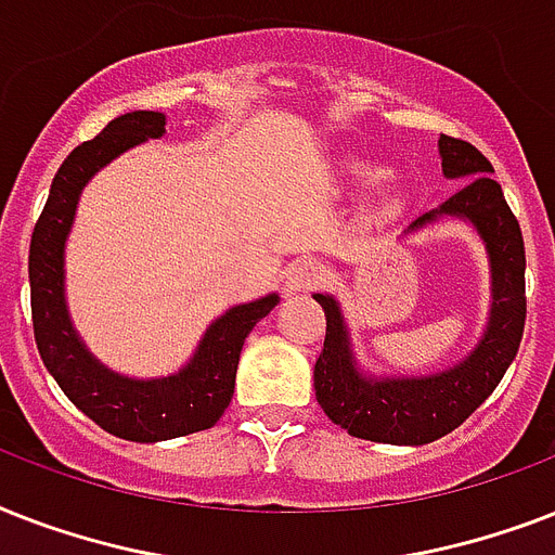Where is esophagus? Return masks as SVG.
Wrapping results in <instances>:
<instances>
[{
  "label": "esophagus",
  "instance_id": "1",
  "mask_svg": "<svg viewBox=\"0 0 555 555\" xmlns=\"http://www.w3.org/2000/svg\"><path fill=\"white\" fill-rule=\"evenodd\" d=\"M326 281V266L312 257H300L286 269V292L289 295H300V292L318 289Z\"/></svg>",
  "mask_w": 555,
  "mask_h": 555
}]
</instances>
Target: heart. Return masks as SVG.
Instances as JSON below:
<instances>
[{
  "label": "heart",
  "instance_id": "heart-1",
  "mask_svg": "<svg viewBox=\"0 0 555 555\" xmlns=\"http://www.w3.org/2000/svg\"><path fill=\"white\" fill-rule=\"evenodd\" d=\"M358 177H361L363 183H378V180H384V168L363 166V168H358Z\"/></svg>",
  "mask_w": 555,
  "mask_h": 555
}]
</instances>
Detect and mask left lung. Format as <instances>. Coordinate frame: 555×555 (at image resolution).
I'll use <instances>...</instances> for the list:
<instances>
[{
  "mask_svg": "<svg viewBox=\"0 0 555 555\" xmlns=\"http://www.w3.org/2000/svg\"><path fill=\"white\" fill-rule=\"evenodd\" d=\"M441 168L464 180L459 192L421 215L406 232H418L438 217L473 223L490 257V321L478 347L455 366L421 378H366L349 349V332L332 295H314L326 314L323 352L314 361V396L332 424L349 436L380 444H429L461 427L490 398L513 363L525 335V241L516 215L495 183L493 166L467 140L441 134Z\"/></svg>",
  "mask_w": 555,
  "mask_h": 555,
  "instance_id": "obj_1",
  "label": "left lung"
}]
</instances>
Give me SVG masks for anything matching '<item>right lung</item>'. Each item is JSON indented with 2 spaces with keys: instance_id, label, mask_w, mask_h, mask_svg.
<instances>
[{
  "instance_id": "right-lung-1",
  "label": "right lung",
  "mask_w": 555,
  "mask_h": 555,
  "mask_svg": "<svg viewBox=\"0 0 555 555\" xmlns=\"http://www.w3.org/2000/svg\"><path fill=\"white\" fill-rule=\"evenodd\" d=\"M166 134V114L131 111L77 145L51 183L48 203L30 234L28 278L34 338L42 363L88 418L126 441H166L215 427L234 392L243 340L278 306V295L220 314L194 349L192 361L168 378H128L102 366L79 340L65 306V241L86 183L128 149Z\"/></svg>"
}]
</instances>
